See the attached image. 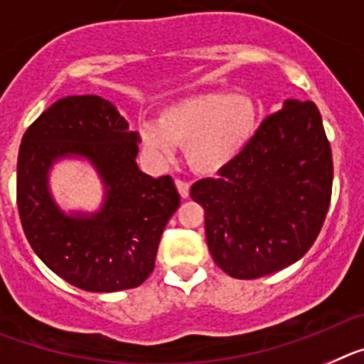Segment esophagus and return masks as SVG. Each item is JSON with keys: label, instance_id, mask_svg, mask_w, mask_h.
Instances as JSON below:
<instances>
[{"label": "esophagus", "instance_id": "esophagus-1", "mask_svg": "<svg viewBox=\"0 0 364 364\" xmlns=\"http://www.w3.org/2000/svg\"><path fill=\"white\" fill-rule=\"evenodd\" d=\"M176 186H178L179 191V196L181 198H188V192H191V185L185 181V179H176Z\"/></svg>", "mask_w": 364, "mask_h": 364}]
</instances>
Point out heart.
<instances>
[{
	"mask_svg": "<svg viewBox=\"0 0 364 364\" xmlns=\"http://www.w3.org/2000/svg\"><path fill=\"white\" fill-rule=\"evenodd\" d=\"M257 106L249 97L208 91L164 107L157 124L141 129L143 144L161 159L185 146L186 163L194 172L213 176L247 146L257 132Z\"/></svg>",
	"mask_w": 364,
	"mask_h": 364,
	"instance_id": "heart-1",
	"label": "heart"
}]
</instances>
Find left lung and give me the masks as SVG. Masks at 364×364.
Returning a JSON list of instances; mask_svg holds the SVG:
<instances>
[{
	"instance_id": "obj_1",
	"label": "left lung",
	"mask_w": 364,
	"mask_h": 364,
	"mask_svg": "<svg viewBox=\"0 0 364 364\" xmlns=\"http://www.w3.org/2000/svg\"><path fill=\"white\" fill-rule=\"evenodd\" d=\"M331 181V148L317 106L286 100L218 178L192 185L218 267L251 280L304 257L326 220Z\"/></svg>"
}]
</instances>
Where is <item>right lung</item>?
Masks as SVG:
<instances>
[{
	"mask_svg": "<svg viewBox=\"0 0 364 364\" xmlns=\"http://www.w3.org/2000/svg\"><path fill=\"white\" fill-rule=\"evenodd\" d=\"M139 137L112 102L97 95L65 97L27 128L18 154L16 198L21 227L40 260L71 286L95 293L137 287L156 265L164 225L179 207L170 176L137 168ZM87 156L108 186L91 218L59 213L46 191L56 156Z\"/></svg>",
	"mask_w": 364,
	"mask_h": 364,
	"instance_id": "obj_1",
	"label": "right lung"
}]
</instances>
